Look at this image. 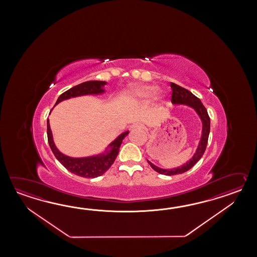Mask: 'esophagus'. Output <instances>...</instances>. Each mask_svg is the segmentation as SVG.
<instances>
[{
  "mask_svg": "<svg viewBox=\"0 0 257 257\" xmlns=\"http://www.w3.org/2000/svg\"><path fill=\"white\" fill-rule=\"evenodd\" d=\"M142 126L141 124H139V123H134V124H132L131 126V131H134V130H139V128H142Z\"/></svg>",
  "mask_w": 257,
  "mask_h": 257,
  "instance_id": "esophagus-1",
  "label": "esophagus"
}]
</instances>
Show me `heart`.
<instances>
[{"mask_svg":"<svg viewBox=\"0 0 257 257\" xmlns=\"http://www.w3.org/2000/svg\"><path fill=\"white\" fill-rule=\"evenodd\" d=\"M155 91V87L153 85H145V84H135L132 85L126 91L125 97L126 100L131 101L132 103H139L143 102L149 98ZM164 94L162 92L156 93L153 97V103H157L163 99Z\"/></svg>","mask_w":257,"mask_h":257,"instance_id":"heart-1","label":"heart"}]
</instances>
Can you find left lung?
<instances>
[{"mask_svg":"<svg viewBox=\"0 0 257 257\" xmlns=\"http://www.w3.org/2000/svg\"><path fill=\"white\" fill-rule=\"evenodd\" d=\"M171 88H172V103L174 104H186L192 107L193 109L197 112V115H199L200 119L202 121V135L200 142L198 143L197 151L187 163L182 165L180 167L174 168V169H162L157 167L156 165L152 164L150 161H148L149 164L154 171H156L161 175H175L178 174H183L186 171L191 169L192 167L197 164V162L202 157L203 154L206 151L207 144H208V135L210 131V118L208 116V111L206 107L203 105L201 101L197 98L196 95H194L191 92L186 90L185 88L181 87L179 85L175 84L174 82H171Z\"/></svg>","mask_w":257,"mask_h":257,"instance_id":"1","label":"left lung"}]
</instances>
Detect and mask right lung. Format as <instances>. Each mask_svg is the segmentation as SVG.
<instances>
[{"mask_svg":"<svg viewBox=\"0 0 257 257\" xmlns=\"http://www.w3.org/2000/svg\"><path fill=\"white\" fill-rule=\"evenodd\" d=\"M105 84L106 82H102V81H89V82L80 83L76 86L69 89L64 93H61L60 97L57 100L56 104H59L63 100L70 99L71 97H76V96L86 95V94L103 93L104 92L103 87ZM47 126H48L47 133H48L49 147L51 149L55 157L68 171H70L74 175L86 177V178L97 177L103 175L109 169L110 166L114 164L115 158L118 154L121 143L128 134V131L123 132L115 139L114 142L110 143L108 147L106 148V151L102 154L91 156V157H84V158H72L60 153L55 146L52 132L49 126V118L47 120Z\"/></svg>","mask_w":257,"mask_h":257,"instance_id":"obj_1","label":"right lung"}]
</instances>
